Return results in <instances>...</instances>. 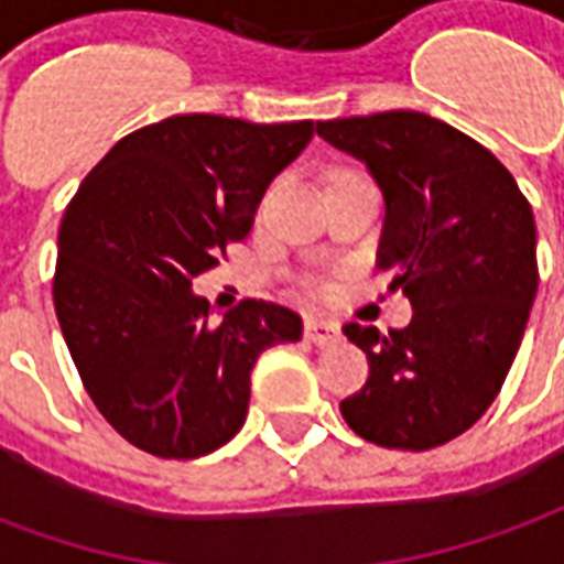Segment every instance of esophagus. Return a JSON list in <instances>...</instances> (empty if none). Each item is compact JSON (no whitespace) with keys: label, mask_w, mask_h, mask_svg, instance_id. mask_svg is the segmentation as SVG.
I'll return each instance as SVG.
<instances>
[{"label":"esophagus","mask_w":564,"mask_h":564,"mask_svg":"<svg viewBox=\"0 0 564 564\" xmlns=\"http://www.w3.org/2000/svg\"><path fill=\"white\" fill-rule=\"evenodd\" d=\"M305 338L311 344H317V347H329V344H335L341 338V326L332 323V319L311 317L305 319Z\"/></svg>","instance_id":"esophagus-1"}]
</instances>
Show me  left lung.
Here are the masks:
<instances>
[{
	"label": "left lung",
	"instance_id": "left-lung-1",
	"mask_svg": "<svg viewBox=\"0 0 564 564\" xmlns=\"http://www.w3.org/2000/svg\"><path fill=\"white\" fill-rule=\"evenodd\" d=\"M317 135L375 174L378 269L414 305L390 335L344 326L371 371L341 416L378 447L447 444L496 402L520 350L538 293L532 205L484 144L420 111L326 120Z\"/></svg>",
	"mask_w": 564,
	"mask_h": 564
}]
</instances>
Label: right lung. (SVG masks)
<instances>
[{
  "instance_id": "right-lung-1",
  "label": "right lung",
  "mask_w": 564,
  "mask_h": 564,
  "mask_svg": "<svg viewBox=\"0 0 564 564\" xmlns=\"http://www.w3.org/2000/svg\"><path fill=\"white\" fill-rule=\"evenodd\" d=\"M311 120L177 115L129 132L59 223L54 307L84 390L132 447L196 459L245 425L262 350L299 341L290 307L245 299L210 323L193 278L245 241Z\"/></svg>"
}]
</instances>
